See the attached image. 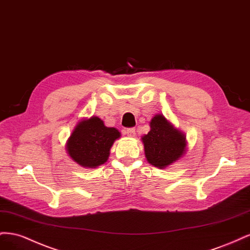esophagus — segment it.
Returning a JSON list of instances; mask_svg holds the SVG:
<instances>
[{"instance_id":"esophagus-1","label":"esophagus","mask_w":250,"mask_h":250,"mask_svg":"<svg viewBox=\"0 0 250 250\" xmlns=\"http://www.w3.org/2000/svg\"><path fill=\"white\" fill-rule=\"evenodd\" d=\"M125 132H126L128 137H130V138L135 137V129H134V128H128V129H126Z\"/></svg>"}]
</instances>
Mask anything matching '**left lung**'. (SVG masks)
Returning <instances> with one entry per match:
<instances>
[{
	"label": "left lung",
	"instance_id": "1",
	"mask_svg": "<svg viewBox=\"0 0 250 250\" xmlns=\"http://www.w3.org/2000/svg\"><path fill=\"white\" fill-rule=\"evenodd\" d=\"M150 131L142 137L149 164L165 169L186 153V135L161 113L150 121Z\"/></svg>",
	"mask_w": 250,
	"mask_h": 250
}]
</instances>
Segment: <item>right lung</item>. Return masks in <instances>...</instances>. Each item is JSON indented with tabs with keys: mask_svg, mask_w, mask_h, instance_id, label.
<instances>
[{
	"mask_svg": "<svg viewBox=\"0 0 250 250\" xmlns=\"http://www.w3.org/2000/svg\"><path fill=\"white\" fill-rule=\"evenodd\" d=\"M120 137L118 129L106 127L98 117L81 120L66 142L67 154L83 168H97L107 162L112 144Z\"/></svg>",
	"mask_w": 250,
	"mask_h": 250,
	"instance_id": "obj_1",
	"label": "right lung"
}]
</instances>
